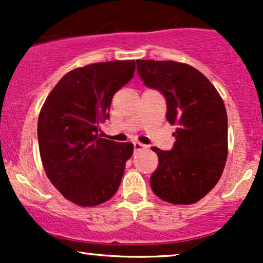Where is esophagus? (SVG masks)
Masks as SVG:
<instances>
[{"label":"esophagus","mask_w":263,"mask_h":263,"mask_svg":"<svg viewBox=\"0 0 263 263\" xmlns=\"http://www.w3.org/2000/svg\"><path fill=\"white\" fill-rule=\"evenodd\" d=\"M134 148H135V152H140V151L147 149V148H148V147H147L146 144L140 143V142H135V143H134Z\"/></svg>","instance_id":"esophagus-1"}]
</instances>
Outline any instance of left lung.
<instances>
[{"label": "left lung", "mask_w": 263, "mask_h": 263, "mask_svg": "<svg viewBox=\"0 0 263 263\" xmlns=\"http://www.w3.org/2000/svg\"><path fill=\"white\" fill-rule=\"evenodd\" d=\"M146 86L163 93L167 120L177 125L173 148L162 151L151 176L153 193L172 204L189 205L215 186L228 158V115L218 90L195 68L173 60H136Z\"/></svg>", "instance_id": "left-lung-1"}]
</instances>
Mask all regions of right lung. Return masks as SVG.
Listing matches in <instances>:
<instances>
[{"mask_svg":"<svg viewBox=\"0 0 263 263\" xmlns=\"http://www.w3.org/2000/svg\"><path fill=\"white\" fill-rule=\"evenodd\" d=\"M135 60L96 63L66 73L48 95L38 119V143L45 174L71 203L95 206L112 198L131 142L99 138L110 117L115 92L134 78Z\"/></svg>","mask_w":263,"mask_h":263,"instance_id":"add662e5","label":"right lung"}]
</instances>
